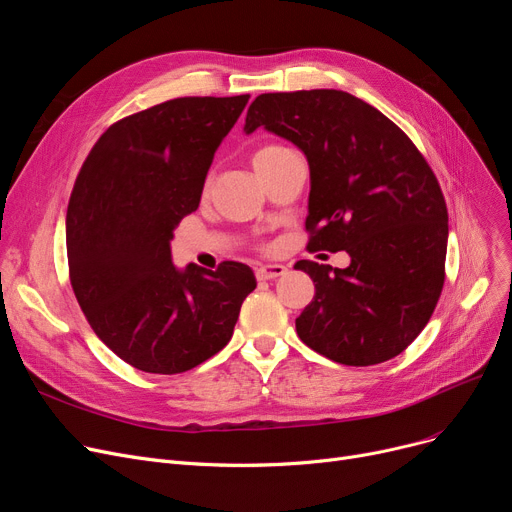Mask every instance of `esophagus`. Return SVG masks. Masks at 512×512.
Masks as SVG:
<instances>
[{
  "instance_id": "obj_1",
  "label": "esophagus",
  "mask_w": 512,
  "mask_h": 512,
  "mask_svg": "<svg viewBox=\"0 0 512 512\" xmlns=\"http://www.w3.org/2000/svg\"><path fill=\"white\" fill-rule=\"evenodd\" d=\"M288 272V267L282 263H265L257 267V280H274Z\"/></svg>"
}]
</instances>
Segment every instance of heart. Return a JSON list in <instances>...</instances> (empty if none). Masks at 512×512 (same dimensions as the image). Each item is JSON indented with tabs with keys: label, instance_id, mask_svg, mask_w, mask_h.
<instances>
[{
	"label": "heart",
	"instance_id": "obj_1",
	"mask_svg": "<svg viewBox=\"0 0 512 512\" xmlns=\"http://www.w3.org/2000/svg\"><path fill=\"white\" fill-rule=\"evenodd\" d=\"M284 151H288L286 147H280V145H267V147H263V149H259L257 153H255V159H263V157H272V155H278V153H284ZM253 159V161H255Z\"/></svg>",
	"mask_w": 512,
	"mask_h": 512
}]
</instances>
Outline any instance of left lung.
<instances>
[{
  "label": "left lung",
  "instance_id": "left-lung-1",
  "mask_svg": "<svg viewBox=\"0 0 512 512\" xmlns=\"http://www.w3.org/2000/svg\"><path fill=\"white\" fill-rule=\"evenodd\" d=\"M265 128L309 164V251H346L351 265L297 261L315 297L297 317L299 338L342 365L384 363L421 334L444 286L448 211L423 155L363 99L313 89L263 93L245 132Z\"/></svg>",
  "mask_w": 512,
  "mask_h": 512
}]
</instances>
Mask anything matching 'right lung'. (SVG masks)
I'll list each match as a JSON object with an SVG mask.
<instances>
[{
    "mask_svg": "<svg viewBox=\"0 0 512 512\" xmlns=\"http://www.w3.org/2000/svg\"><path fill=\"white\" fill-rule=\"evenodd\" d=\"M249 95L178 97L107 128L66 213L76 301L101 342L147 373H182L230 342L257 280L249 265L172 263L170 242L199 207L215 151Z\"/></svg>",
    "mask_w": 512,
    "mask_h": 512,
    "instance_id": "right-lung-1",
    "label": "right lung"
}]
</instances>
